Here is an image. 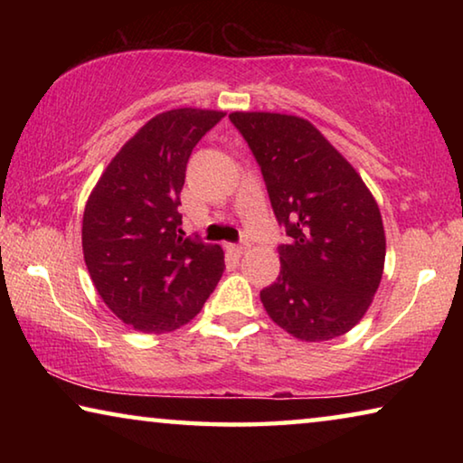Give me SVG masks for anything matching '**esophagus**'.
Wrapping results in <instances>:
<instances>
[{
  "label": "esophagus",
  "mask_w": 463,
  "mask_h": 463,
  "mask_svg": "<svg viewBox=\"0 0 463 463\" xmlns=\"http://www.w3.org/2000/svg\"><path fill=\"white\" fill-rule=\"evenodd\" d=\"M229 250H231V253L237 255V257L245 255L247 250H249V242H239V245H229Z\"/></svg>",
  "instance_id": "34e87169"
}]
</instances>
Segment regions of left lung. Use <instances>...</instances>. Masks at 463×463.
Wrapping results in <instances>:
<instances>
[{
	"label": "left lung",
	"mask_w": 463,
	"mask_h": 463,
	"mask_svg": "<svg viewBox=\"0 0 463 463\" xmlns=\"http://www.w3.org/2000/svg\"><path fill=\"white\" fill-rule=\"evenodd\" d=\"M261 169L288 242L279 276L261 289L268 315L302 341L351 331L380 286L386 237L380 208L343 155L298 116L234 112Z\"/></svg>",
	"instance_id": "1"
}]
</instances>
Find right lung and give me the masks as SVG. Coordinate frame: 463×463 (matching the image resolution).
<instances>
[{
	"label": "right lung",
	"mask_w": 463,
	"mask_h": 463,
	"mask_svg": "<svg viewBox=\"0 0 463 463\" xmlns=\"http://www.w3.org/2000/svg\"><path fill=\"white\" fill-rule=\"evenodd\" d=\"M222 118L194 108L155 116L114 156L85 206L81 241L93 286L140 333L190 323L222 278V249L184 237L177 210L187 159Z\"/></svg>",
	"instance_id": "1"
}]
</instances>
